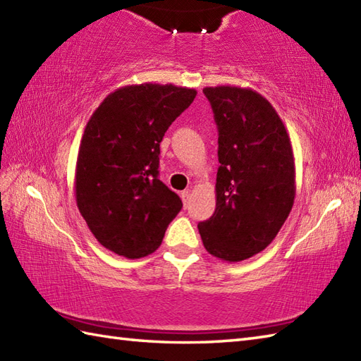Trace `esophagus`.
I'll use <instances>...</instances> for the list:
<instances>
[{
  "instance_id": "obj_1",
  "label": "esophagus",
  "mask_w": 361,
  "mask_h": 361,
  "mask_svg": "<svg viewBox=\"0 0 361 361\" xmlns=\"http://www.w3.org/2000/svg\"><path fill=\"white\" fill-rule=\"evenodd\" d=\"M181 198H183V203H185V206H188L189 202H190V192H189V190H183Z\"/></svg>"
}]
</instances>
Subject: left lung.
<instances>
[{
  "label": "left lung",
  "mask_w": 361,
  "mask_h": 361,
  "mask_svg": "<svg viewBox=\"0 0 361 361\" xmlns=\"http://www.w3.org/2000/svg\"><path fill=\"white\" fill-rule=\"evenodd\" d=\"M219 130L216 211L198 224L206 251L240 262L278 235L295 202V159L273 105L250 88L206 87Z\"/></svg>",
  "instance_id": "left-lung-1"
}]
</instances>
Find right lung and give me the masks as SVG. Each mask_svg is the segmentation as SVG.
Returning a JSON list of instances; mask_svg holds the SVG:
<instances>
[{
	"instance_id": "obj_1",
	"label": "right lung",
	"mask_w": 361,
	"mask_h": 361,
	"mask_svg": "<svg viewBox=\"0 0 361 361\" xmlns=\"http://www.w3.org/2000/svg\"><path fill=\"white\" fill-rule=\"evenodd\" d=\"M197 91L172 83L118 88L91 114L75 164V202L97 242L128 259L155 251L183 208L158 178L159 142Z\"/></svg>"
}]
</instances>
